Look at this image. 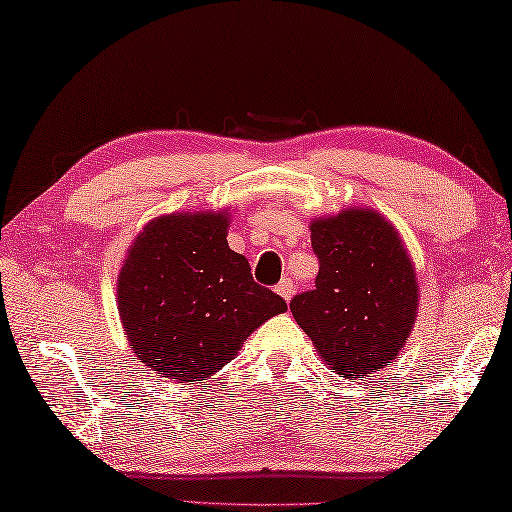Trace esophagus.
I'll return each mask as SVG.
<instances>
[{
	"mask_svg": "<svg viewBox=\"0 0 512 512\" xmlns=\"http://www.w3.org/2000/svg\"><path fill=\"white\" fill-rule=\"evenodd\" d=\"M275 291L280 293L284 300L288 302L293 297V293H295V284H293V280H288V277H284V280L275 286Z\"/></svg>",
	"mask_w": 512,
	"mask_h": 512,
	"instance_id": "obj_1",
	"label": "esophagus"
}]
</instances>
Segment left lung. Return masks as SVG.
<instances>
[{"mask_svg": "<svg viewBox=\"0 0 512 512\" xmlns=\"http://www.w3.org/2000/svg\"><path fill=\"white\" fill-rule=\"evenodd\" d=\"M311 246L320 271L313 291L291 300L295 322L342 378L380 371L410 338L418 311L403 239L376 210L347 208L313 221Z\"/></svg>", "mask_w": 512, "mask_h": 512, "instance_id": "8db88e82", "label": "left lung"}]
</instances>
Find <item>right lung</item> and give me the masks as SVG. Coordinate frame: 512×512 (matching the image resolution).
I'll use <instances>...</instances> for the list:
<instances>
[{"mask_svg": "<svg viewBox=\"0 0 512 512\" xmlns=\"http://www.w3.org/2000/svg\"><path fill=\"white\" fill-rule=\"evenodd\" d=\"M228 212H174L134 239L118 275L129 347L161 378L206 380L259 324L286 311L228 246Z\"/></svg>", "mask_w": 512, "mask_h": 512, "instance_id": "1", "label": "right lung"}]
</instances>
